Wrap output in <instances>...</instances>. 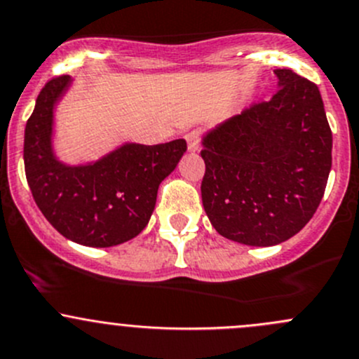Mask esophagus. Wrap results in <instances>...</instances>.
<instances>
[{"label": "esophagus", "instance_id": "esophagus-1", "mask_svg": "<svg viewBox=\"0 0 359 359\" xmlns=\"http://www.w3.org/2000/svg\"><path fill=\"white\" fill-rule=\"evenodd\" d=\"M201 140H202L201 131H190V133H188V135H187L188 150H190V152H197V150L201 149Z\"/></svg>", "mask_w": 359, "mask_h": 359}]
</instances>
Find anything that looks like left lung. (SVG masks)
<instances>
[{
    "instance_id": "left-lung-1",
    "label": "left lung",
    "mask_w": 359,
    "mask_h": 359,
    "mask_svg": "<svg viewBox=\"0 0 359 359\" xmlns=\"http://www.w3.org/2000/svg\"><path fill=\"white\" fill-rule=\"evenodd\" d=\"M278 90L204 136L202 204L219 235L282 243L316 212L332 168V131L315 83L276 69Z\"/></svg>"
}]
</instances>
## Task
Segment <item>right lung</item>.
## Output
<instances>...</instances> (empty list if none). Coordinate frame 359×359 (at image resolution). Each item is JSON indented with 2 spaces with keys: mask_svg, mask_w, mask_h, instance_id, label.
I'll return each mask as SVG.
<instances>
[{
  "mask_svg": "<svg viewBox=\"0 0 359 359\" xmlns=\"http://www.w3.org/2000/svg\"><path fill=\"white\" fill-rule=\"evenodd\" d=\"M69 84V76L48 81L25 124L29 188L43 216L65 238L88 247L119 245L149 224L158 184L175 171L187 142L126 143L93 164H62L51 149V131L55 103Z\"/></svg>",
  "mask_w": 359,
  "mask_h": 359,
  "instance_id": "obj_1",
  "label": "right lung"
}]
</instances>
